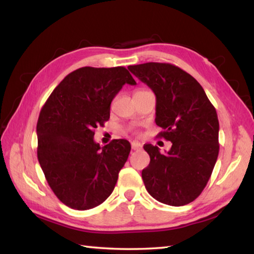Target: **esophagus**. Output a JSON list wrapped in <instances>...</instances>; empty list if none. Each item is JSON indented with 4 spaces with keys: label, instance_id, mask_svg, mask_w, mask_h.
I'll use <instances>...</instances> for the list:
<instances>
[{
    "label": "esophagus",
    "instance_id": "obj_1",
    "mask_svg": "<svg viewBox=\"0 0 254 254\" xmlns=\"http://www.w3.org/2000/svg\"><path fill=\"white\" fill-rule=\"evenodd\" d=\"M141 148V144L139 141H132L131 143V149L132 150H136V149H139Z\"/></svg>",
    "mask_w": 254,
    "mask_h": 254
}]
</instances>
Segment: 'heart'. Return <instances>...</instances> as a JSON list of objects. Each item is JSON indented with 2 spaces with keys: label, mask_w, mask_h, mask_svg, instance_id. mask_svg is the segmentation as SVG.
<instances>
[{
  "label": "heart",
  "mask_w": 254,
  "mask_h": 254,
  "mask_svg": "<svg viewBox=\"0 0 254 254\" xmlns=\"http://www.w3.org/2000/svg\"><path fill=\"white\" fill-rule=\"evenodd\" d=\"M139 91H145V90H144V89H140V90H137L136 92H139Z\"/></svg>",
  "instance_id": "obj_1"
}]
</instances>
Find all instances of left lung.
Returning a JSON list of instances; mask_svg holds the SVG:
<instances>
[{"label": "left lung", "instance_id": "1", "mask_svg": "<svg viewBox=\"0 0 254 254\" xmlns=\"http://www.w3.org/2000/svg\"><path fill=\"white\" fill-rule=\"evenodd\" d=\"M128 69L156 96L155 122L172 141L163 155L144 145L150 157L141 172L145 188L158 202L181 206L193 202L205 188L219 155V119L205 91L190 73L171 64L147 62Z\"/></svg>", "mask_w": 254, "mask_h": 254}]
</instances>
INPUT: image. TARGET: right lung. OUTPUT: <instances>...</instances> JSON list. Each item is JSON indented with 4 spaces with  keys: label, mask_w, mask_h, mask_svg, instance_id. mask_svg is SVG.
Masks as SVG:
<instances>
[{
    "label": "right lung",
    "mask_w": 254,
    "mask_h": 254,
    "mask_svg": "<svg viewBox=\"0 0 254 254\" xmlns=\"http://www.w3.org/2000/svg\"><path fill=\"white\" fill-rule=\"evenodd\" d=\"M125 83L136 81L124 66H83L58 84L40 111V166L56 196L74 210L106 201L130 153L126 139L104 147L93 140V130L109 119L111 101Z\"/></svg>",
    "instance_id": "1"
}]
</instances>
